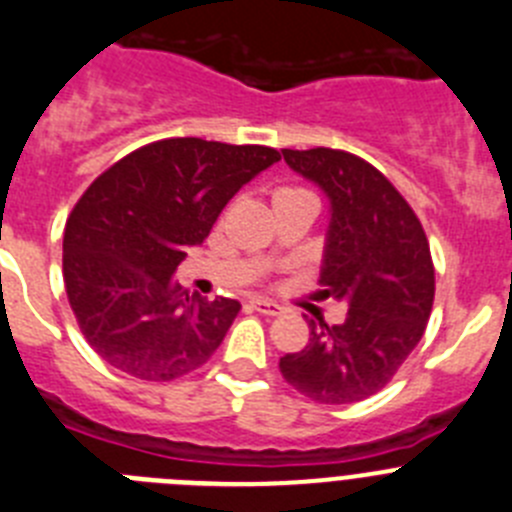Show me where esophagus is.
Returning <instances> with one entry per match:
<instances>
[{
  "instance_id": "esophagus-1",
  "label": "esophagus",
  "mask_w": 512,
  "mask_h": 512,
  "mask_svg": "<svg viewBox=\"0 0 512 512\" xmlns=\"http://www.w3.org/2000/svg\"><path fill=\"white\" fill-rule=\"evenodd\" d=\"M250 308L257 313H265V316H280L283 313V306L275 301H265V298H252Z\"/></svg>"
}]
</instances>
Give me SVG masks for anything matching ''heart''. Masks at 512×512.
Listing matches in <instances>:
<instances>
[{"label":"heart","instance_id":"heart-1","mask_svg":"<svg viewBox=\"0 0 512 512\" xmlns=\"http://www.w3.org/2000/svg\"><path fill=\"white\" fill-rule=\"evenodd\" d=\"M296 193H306V191H301V188H293V186H280V188H275V196H273V199H275V201L288 199V196H296Z\"/></svg>","mask_w":512,"mask_h":512}]
</instances>
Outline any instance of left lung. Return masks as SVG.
Wrapping results in <instances>:
<instances>
[{"label": "left lung", "mask_w": 512, "mask_h": 512, "mask_svg": "<svg viewBox=\"0 0 512 512\" xmlns=\"http://www.w3.org/2000/svg\"><path fill=\"white\" fill-rule=\"evenodd\" d=\"M288 168L329 199L321 298L347 306L342 324L308 321V344L280 357L285 382L324 405L365 400L421 342L434 306V262L418 216L362 158L331 147L283 150Z\"/></svg>", "instance_id": "8db88e82"}]
</instances>
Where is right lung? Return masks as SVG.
I'll return each instance as SVG.
<instances>
[{
    "mask_svg": "<svg viewBox=\"0 0 512 512\" xmlns=\"http://www.w3.org/2000/svg\"><path fill=\"white\" fill-rule=\"evenodd\" d=\"M273 147L170 137L101 173L63 234L68 303L107 365L168 382L224 342L239 301L188 296L173 280L239 188L278 163Z\"/></svg>",
    "mask_w": 512,
    "mask_h": 512,
    "instance_id": "obj_1",
    "label": "right lung"
}]
</instances>
